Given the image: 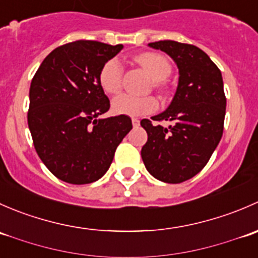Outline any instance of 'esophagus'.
<instances>
[{"mask_svg": "<svg viewBox=\"0 0 258 258\" xmlns=\"http://www.w3.org/2000/svg\"><path fill=\"white\" fill-rule=\"evenodd\" d=\"M132 124H134V127L140 126V119L139 118H135V117H132Z\"/></svg>", "mask_w": 258, "mask_h": 258, "instance_id": "obj_1", "label": "esophagus"}]
</instances>
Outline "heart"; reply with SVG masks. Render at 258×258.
I'll list each match as a JSON object with an SVG mask.
<instances>
[{"label":"heart","instance_id":"b5f03b06","mask_svg":"<svg viewBox=\"0 0 258 258\" xmlns=\"http://www.w3.org/2000/svg\"><path fill=\"white\" fill-rule=\"evenodd\" d=\"M136 61L141 64L153 79V87L161 90L162 81L171 74V64L165 56L156 52H145L136 57ZM123 66L118 58H110L103 63L98 74V82L102 90L108 95H116L122 88ZM158 102L152 96L137 97V96L122 93L112 101V108L116 113L127 116H142L152 113L157 110Z\"/></svg>","mask_w":258,"mask_h":258}]
</instances>
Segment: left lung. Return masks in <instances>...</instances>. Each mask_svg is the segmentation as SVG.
<instances>
[{
	"label": "left lung",
	"mask_w": 258,
	"mask_h": 258,
	"mask_svg": "<svg viewBox=\"0 0 258 258\" xmlns=\"http://www.w3.org/2000/svg\"><path fill=\"white\" fill-rule=\"evenodd\" d=\"M148 46L175 59L177 91L165 112L144 118L147 142L141 156L148 172L166 183H181L196 176L212 156L223 134L226 96L220 69L206 52L189 43L165 40ZM170 120L163 127L158 121Z\"/></svg>",
	"instance_id": "left-lung-1"
}]
</instances>
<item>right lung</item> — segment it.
Returning a JSON list of instances; mask_svg holds the SVG:
<instances>
[{
    "mask_svg": "<svg viewBox=\"0 0 258 258\" xmlns=\"http://www.w3.org/2000/svg\"><path fill=\"white\" fill-rule=\"evenodd\" d=\"M122 47L90 40L62 45L43 59L31 82L27 121L33 146L52 175L67 183L102 177L131 131L127 114L97 119L110 110L98 74Z\"/></svg>",
    "mask_w": 258,
    "mask_h": 258,
    "instance_id": "add662e5",
    "label": "right lung"
}]
</instances>
